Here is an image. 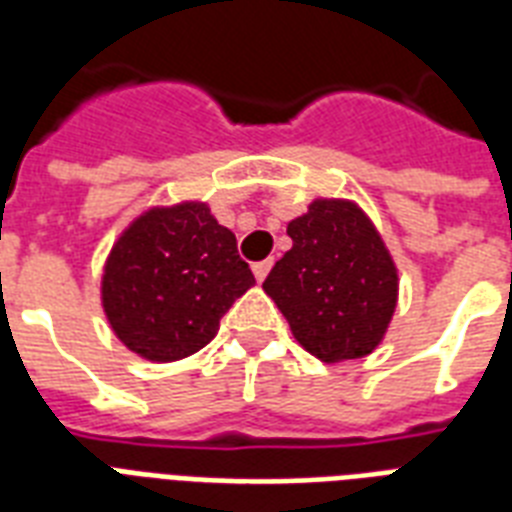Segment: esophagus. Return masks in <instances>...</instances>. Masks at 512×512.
Returning <instances> with one entry per match:
<instances>
[{
	"label": "esophagus",
	"instance_id": "1",
	"mask_svg": "<svg viewBox=\"0 0 512 512\" xmlns=\"http://www.w3.org/2000/svg\"><path fill=\"white\" fill-rule=\"evenodd\" d=\"M271 265H273V260H260V263L252 265V273H255V279L263 281L265 276H268V271H271Z\"/></svg>",
	"mask_w": 512,
	"mask_h": 512
}]
</instances>
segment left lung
<instances>
[{
    "mask_svg": "<svg viewBox=\"0 0 512 512\" xmlns=\"http://www.w3.org/2000/svg\"><path fill=\"white\" fill-rule=\"evenodd\" d=\"M292 249L263 281L295 340L324 364L369 356L396 313L398 268L350 199H313L287 225Z\"/></svg>",
    "mask_w": 512,
    "mask_h": 512,
    "instance_id": "8db88e82",
    "label": "left lung"
}]
</instances>
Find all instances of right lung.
Segmentation results:
<instances>
[{
  "mask_svg": "<svg viewBox=\"0 0 512 512\" xmlns=\"http://www.w3.org/2000/svg\"><path fill=\"white\" fill-rule=\"evenodd\" d=\"M255 276L207 201L148 207L108 252L100 305L124 348L170 364L201 350Z\"/></svg>",
  "mask_w": 512,
  "mask_h": 512,
  "instance_id": "1",
  "label": "right lung"
}]
</instances>
